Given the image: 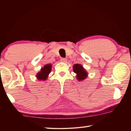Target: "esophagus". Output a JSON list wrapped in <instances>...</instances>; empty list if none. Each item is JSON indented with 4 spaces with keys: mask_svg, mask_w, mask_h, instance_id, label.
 I'll return each instance as SVG.
<instances>
[{
    "mask_svg": "<svg viewBox=\"0 0 131 131\" xmlns=\"http://www.w3.org/2000/svg\"><path fill=\"white\" fill-rule=\"evenodd\" d=\"M60 61H61V62H66L67 59L65 58H61V59H60Z\"/></svg>",
    "mask_w": 131,
    "mask_h": 131,
    "instance_id": "obj_1",
    "label": "esophagus"
}]
</instances>
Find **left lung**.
I'll return each instance as SVG.
<instances>
[{
	"label": "left lung",
	"instance_id": "8db88e82",
	"mask_svg": "<svg viewBox=\"0 0 131 131\" xmlns=\"http://www.w3.org/2000/svg\"><path fill=\"white\" fill-rule=\"evenodd\" d=\"M73 68L74 72L77 74V79L79 81L84 80L86 79L88 73L81 65L79 64H74Z\"/></svg>",
	"mask_w": 131,
	"mask_h": 131
}]
</instances>
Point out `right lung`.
Wrapping results in <instances>:
<instances>
[{
    "label": "right lung",
    "instance_id": "add662e5",
    "mask_svg": "<svg viewBox=\"0 0 131 131\" xmlns=\"http://www.w3.org/2000/svg\"><path fill=\"white\" fill-rule=\"evenodd\" d=\"M52 65L51 64H46L44 67L41 69L40 72H39L36 75V77L39 80H46L48 78V75L50 73Z\"/></svg>",
    "mask_w": 131,
    "mask_h": 131
}]
</instances>
